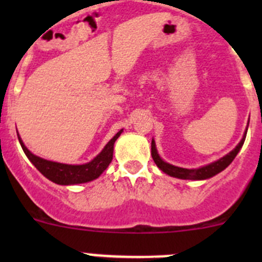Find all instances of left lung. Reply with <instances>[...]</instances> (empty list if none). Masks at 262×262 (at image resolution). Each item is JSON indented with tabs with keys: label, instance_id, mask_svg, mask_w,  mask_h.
I'll use <instances>...</instances> for the list:
<instances>
[{
	"label": "left lung",
	"instance_id": "1",
	"mask_svg": "<svg viewBox=\"0 0 262 262\" xmlns=\"http://www.w3.org/2000/svg\"><path fill=\"white\" fill-rule=\"evenodd\" d=\"M248 128V124H247ZM247 128H246L244 137H242L241 142L237 144L234 149H232L228 155L223 156L219 160L214 161V162L209 163V165L202 166L199 168H184L179 167V166H173L171 163L166 162L161 158V156L158 155L157 148H156V142L155 139H152V144H150V152H152V158L155 161V163L157 165V167L160 168L161 171H163L165 173H167L171 178L176 179H182V180H207V179L213 178V176L218 175L219 172H222L223 170H226L229 165L232 163V161L234 160V157L237 156V153L239 152L242 146L245 143L246 134H247Z\"/></svg>",
	"mask_w": 262,
	"mask_h": 262
}]
</instances>
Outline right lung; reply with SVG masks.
<instances>
[{"mask_svg": "<svg viewBox=\"0 0 262 262\" xmlns=\"http://www.w3.org/2000/svg\"><path fill=\"white\" fill-rule=\"evenodd\" d=\"M123 133V129L119 130L118 133L107 142L104 149L90 162L83 163V165H67V163L54 162V161L44 160V158L35 156L31 153L24 144L23 139L20 138L17 133L18 142H20L21 148L25 152L26 157L30 160V162L38 168L41 172V175L46 176L50 181L55 182L58 185H77L84 184L95 180L99 178L102 172L107 168L113 160V152H114V143L116 139Z\"/></svg>", "mask_w": 262, "mask_h": 262, "instance_id": "right-lung-1", "label": "right lung"}]
</instances>
